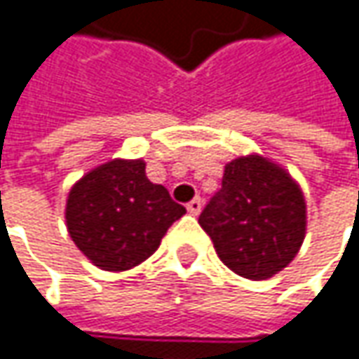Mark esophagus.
I'll return each instance as SVG.
<instances>
[{
	"label": "esophagus",
	"instance_id": "1",
	"mask_svg": "<svg viewBox=\"0 0 359 359\" xmlns=\"http://www.w3.org/2000/svg\"><path fill=\"white\" fill-rule=\"evenodd\" d=\"M187 209H189V213L191 215H199L201 213V209H203V201L197 197V199H193L189 205H187Z\"/></svg>",
	"mask_w": 359,
	"mask_h": 359
}]
</instances>
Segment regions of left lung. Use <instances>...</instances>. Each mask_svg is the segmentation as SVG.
<instances>
[{
    "instance_id": "8db88e82",
    "label": "left lung",
    "mask_w": 359,
    "mask_h": 359,
    "mask_svg": "<svg viewBox=\"0 0 359 359\" xmlns=\"http://www.w3.org/2000/svg\"><path fill=\"white\" fill-rule=\"evenodd\" d=\"M199 223L229 270L266 280L285 270L303 245L305 195L286 168L252 152L225 164L222 191Z\"/></svg>"
}]
</instances>
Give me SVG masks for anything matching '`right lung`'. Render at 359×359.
<instances>
[{"label":"right lung","instance_id":"obj_1","mask_svg":"<svg viewBox=\"0 0 359 359\" xmlns=\"http://www.w3.org/2000/svg\"><path fill=\"white\" fill-rule=\"evenodd\" d=\"M187 209L146 177L142 158H114L91 168L67 197L65 219L74 245L107 272H123L156 250Z\"/></svg>","mask_w":359,"mask_h":359}]
</instances>
